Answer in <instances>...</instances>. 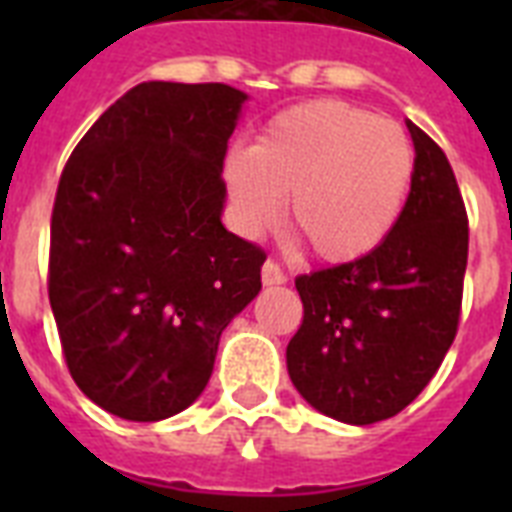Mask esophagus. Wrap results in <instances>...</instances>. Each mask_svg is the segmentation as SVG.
I'll return each mask as SVG.
<instances>
[{
	"label": "esophagus",
	"mask_w": 512,
	"mask_h": 512,
	"mask_svg": "<svg viewBox=\"0 0 512 512\" xmlns=\"http://www.w3.org/2000/svg\"><path fill=\"white\" fill-rule=\"evenodd\" d=\"M284 281H287V273L281 271V265L273 263V260H265V265H263L265 287H276V284H284Z\"/></svg>",
	"instance_id": "34e87169"
}]
</instances>
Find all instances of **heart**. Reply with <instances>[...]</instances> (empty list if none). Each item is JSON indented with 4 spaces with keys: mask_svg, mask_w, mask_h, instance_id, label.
Here are the masks:
<instances>
[{
    "mask_svg": "<svg viewBox=\"0 0 512 512\" xmlns=\"http://www.w3.org/2000/svg\"><path fill=\"white\" fill-rule=\"evenodd\" d=\"M412 140L396 122L342 100H311L281 111L252 151L225 159L236 220L247 233L289 225L324 263H356L396 231L414 183Z\"/></svg>",
    "mask_w": 512,
    "mask_h": 512,
    "instance_id": "1",
    "label": "heart"
}]
</instances>
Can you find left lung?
<instances>
[{
  "label": "left lung",
  "instance_id": "obj_1",
  "mask_svg": "<svg viewBox=\"0 0 512 512\" xmlns=\"http://www.w3.org/2000/svg\"><path fill=\"white\" fill-rule=\"evenodd\" d=\"M414 183L396 231L356 263L297 276L303 324L287 345L300 396L348 425L388 420L452 348L468 265V212L446 154L417 124Z\"/></svg>",
  "mask_w": 512,
  "mask_h": 512
}]
</instances>
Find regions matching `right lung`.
Segmentation results:
<instances>
[{
	"label": "right lung",
	"instance_id": "add662e5",
	"mask_svg": "<svg viewBox=\"0 0 512 512\" xmlns=\"http://www.w3.org/2000/svg\"><path fill=\"white\" fill-rule=\"evenodd\" d=\"M244 100L228 84H138L60 175L52 316L79 390L122 420L191 406L223 329L263 287V249L220 223L223 159Z\"/></svg>",
	"mask_w": 512,
	"mask_h": 512
}]
</instances>
